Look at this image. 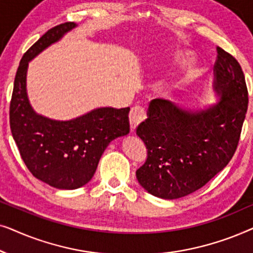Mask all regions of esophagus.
Listing matches in <instances>:
<instances>
[{
	"label": "esophagus",
	"instance_id": "1",
	"mask_svg": "<svg viewBox=\"0 0 253 253\" xmlns=\"http://www.w3.org/2000/svg\"><path fill=\"white\" fill-rule=\"evenodd\" d=\"M146 119V109L143 106H134L131 108L129 114L131 130H134L138 126V124L143 122Z\"/></svg>",
	"mask_w": 253,
	"mask_h": 253
}]
</instances>
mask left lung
I'll list each match as a JSON object with an SVG mask.
<instances>
[{
	"label": "left lung",
	"mask_w": 253,
	"mask_h": 253,
	"mask_svg": "<svg viewBox=\"0 0 253 253\" xmlns=\"http://www.w3.org/2000/svg\"><path fill=\"white\" fill-rule=\"evenodd\" d=\"M215 89L221 101L198 113L154 99L137 134L147 159L136 176L151 195L177 199L195 192L222 170L240 141L248 110V87L236 58L216 47Z\"/></svg>",
	"instance_id": "8db88e82"
}]
</instances>
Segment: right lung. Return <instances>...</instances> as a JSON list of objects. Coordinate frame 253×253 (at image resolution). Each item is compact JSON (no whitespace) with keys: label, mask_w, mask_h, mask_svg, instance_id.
Wrapping results in <instances>:
<instances>
[{"label":"right lung","mask_w":253,"mask_h":253,"mask_svg":"<svg viewBox=\"0 0 253 253\" xmlns=\"http://www.w3.org/2000/svg\"><path fill=\"white\" fill-rule=\"evenodd\" d=\"M75 26L74 22L54 26L27 49L10 101V129L27 169L40 181L63 190L91 181L108 144L130 131L129 107L98 108L65 122L37 115L31 108L26 95L29 61Z\"/></svg>","instance_id":"add662e5"}]
</instances>
